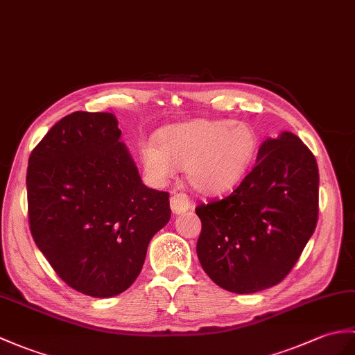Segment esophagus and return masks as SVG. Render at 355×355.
Instances as JSON below:
<instances>
[{
    "mask_svg": "<svg viewBox=\"0 0 355 355\" xmlns=\"http://www.w3.org/2000/svg\"><path fill=\"white\" fill-rule=\"evenodd\" d=\"M191 207H192V201L186 193L175 192L171 196V209L175 215H181V213L187 211Z\"/></svg>",
    "mask_w": 355,
    "mask_h": 355,
    "instance_id": "34e87169",
    "label": "esophagus"
}]
</instances>
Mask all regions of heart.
<instances>
[{
	"label": "heart",
	"instance_id": "1",
	"mask_svg": "<svg viewBox=\"0 0 355 355\" xmlns=\"http://www.w3.org/2000/svg\"><path fill=\"white\" fill-rule=\"evenodd\" d=\"M255 131L243 122L196 119L162 128L139 154L148 174L163 183L175 166L184 168L196 192L215 195L233 189L257 154Z\"/></svg>",
	"mask_w": 355,
	"mask_h": 355
}]
</instances>
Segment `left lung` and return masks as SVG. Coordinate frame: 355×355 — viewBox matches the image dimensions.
Wrapping results in <instances>:
<instances>
[{"instance_id":"8db88e82","label":"left lung","mask_w":355,"mask_h":355,"mask_svg":"<svg viewBox=\"0 0 355 355\" xmlns=\"http://www.w3.org/2000/svg\"><path fill=\"white\" fill-rule=\"evenodd\" d=\"M195 211L202 225L198 259L219 287L254 293L282 283L316 228L315 155L289 131L268 139L241 184Z\"/></svg>"}]
</instances>
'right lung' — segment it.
Returning a JSON list of instances; mask_svg holds the SVG:
<instances>
[{
  "label": "right lung",
  "mask_w": 355,
  "mask_h": 355,
  "mask_svg": "<svg viewBox=\"0 0 355 355\" xmlns=\"http://www.w3.org/2000/svg\"><path fill=\"white\" fill-rule=\"evenodd\" d=\"M112 113L73 112L35 146L28 224L63 282L94 298L127 291L148 243L171 219L169 193L139 177Z\"/></svg>",
  "instance_id": "add662e5"
}]
</instances>
